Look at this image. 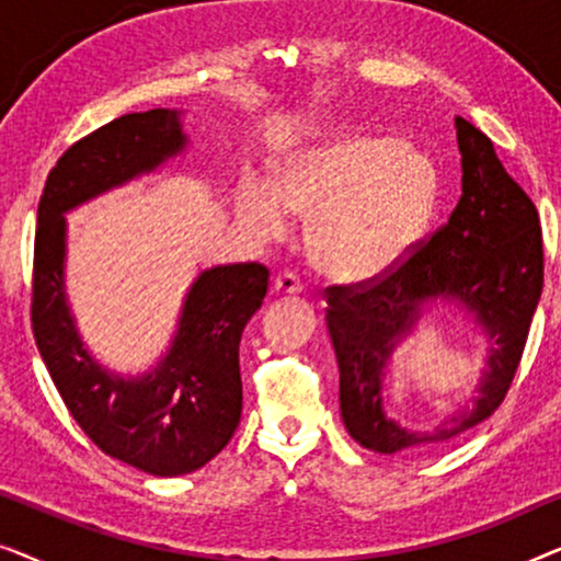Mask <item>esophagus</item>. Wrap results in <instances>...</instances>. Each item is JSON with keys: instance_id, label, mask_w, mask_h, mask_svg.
I'll use <instances>...</instances> for the list:
<instances>
[{"instance_id": "1", "label": "esophagus", "mask_w": 561, "mask_h": 561, "mask_svg": "<svg viewBox=\"0 0 561 561\" xmlns=\"http://www.w3.org/2000/svg\"><path fill=\"white\" fill-rule=\"evenodd\" d=\"M273 290H275V294H283V296H286V294H301L304 283L298 280L296 273L283 271L273 278Z\"/></svg>"}]
</instances>
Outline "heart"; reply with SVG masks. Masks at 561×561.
<instances>
[{
  "label": "heart",
  "instance_id": "b5f03b06",
  "mask_svg": "<svg viewBox=\"0 0 561 561\" xmlns=\"http://www.w3.org/2000/svg\"><path fill=\"white\" fill-rule=\"evenodd\" d=\"M439 202V173L393 137L355 135L290 158L275 188L242 183L237 214L263 240L309 221L313 263L332 278L370 280L411 255Z\"/></svg>",
  "mask_w": 561,
  "mask_h": 561
}]
</instances>
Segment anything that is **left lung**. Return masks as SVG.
Here are the masks:
<instances>
[{"label": "left lung", "instance_id": "left-lung-1", "mask_svg": "<svg viewBox=\"0 0 561 561\" xmlns=\"http://www.w3.org/2000/svg\"><path fill=\"white\" fill-rule=\"evenodd\" d=\"M455 127L462 152V196L449 219L393 271L324 290L344 426L352 439L380 455L455 439L485 421L508 396L541 296L539 211L497 160L490 137L462 117ZM428 297H457L476 311L496 347L473 409L432 435H413L385 419L379 380L392 344Z\"/></svg>", "mask_w": 561, "mask_h": 561}]
</instances>
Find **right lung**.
I'll use <instances>...</instances> for the list:
<instances>
[{"mask_svg": "<svg viewBox=\"0 0 561 561\" xmlns=\"http://www.w3.org/2000/svg\"><path fill=\"white\" fill-rule=\"evenodd\" d=\"M183 142L179 114L168 110L122 114L73 142L45 179L33 257L30 321L66 409L104 455L158 478L198 470L232 439L242 413V329L263 304L271 273L237 263L198 275L158 370L122 380L87 355L68 317L64 214L152 171Z\"/></svg>", "mask_w": 561, "mask_h": 561, "instance_id": "obj_1", "label": "right lung"}]
</instances>
